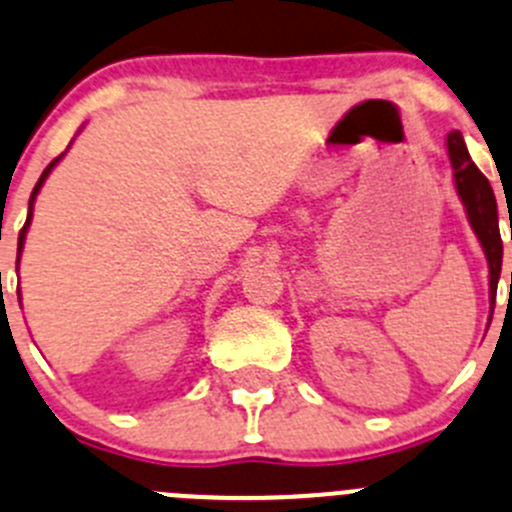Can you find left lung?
Listing matches in <instances>:
<instances>
[{
    "label": "left lung",
    "instance_id": "obj_1",
    "mask_svg": "<svg viewBox=\"0 0 512 512\" xmlns=\"http://www.w3.org/2000/svg\"><path fill=\"white\" fill-rule=\"evenodd\" d=\"M448 155L453 162V175L458 195L468 210V220L483 245L490 267V305H495V290H498L500 265H503V240L498 227V202H495L493 187L485 180L483 172L473 165L460 132L448 135Z\"/></svg>",
    "mask_w": 512,
    "mask_h": 512
}]
</instances>
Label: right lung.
Segmentation results:
<instances>
[{
	"label": "right lung",
	"instance_id": "right-lung-1",
	"mask_svg": "<svg viewBox=\"0 0 512 512\" xmlns=\"http://www.w3.org/2000/svg\"><path fill=\"white\" fill-rule=\"evenodd\" d=\"M59 157H62V155H59ZM59 157H54V160L49 162V165H47V170L42 172V177H39V182H37V185H34V190H32V197H29V215H27V222H24V227H22V230H19V245H17V252H22V245H24V235H27L29 220H32V205H34V197H37L39 187H42V182L47 180V175H49V172H52V167L57 165V162H59Z\"/></svg>",
	"mask_w": 512,
	"mask_h": 512
}]
</instances>
